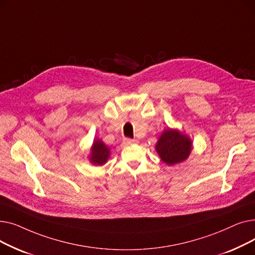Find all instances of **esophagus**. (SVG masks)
Masks as SVG:
<instances>
[{
  "label": "esophagus",
  "mask_w": 255,
  "mask_h": 255,
  "mask_svg": "<svg viewBox=\"0 0 255 255\" xmlns=\"http://www.w3.org/2000/svg\"><path fill=\"white\" fill-rule=\"evenodd\" d=\"M124 142H125V144H132V143L138 142V140H137V139H132V138L126 137V138H124Z\"/></svg>",
  "instance_id": "34e87169"
}]
</instances>
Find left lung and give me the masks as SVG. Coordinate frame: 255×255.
<instances>
[{"instance_id": "8db88e82", "label": "left lung", "mask_w": 255, "mask_h": 255, "mask_svg": "<svg viewBox=\"0 0 255 255\" xmlns=\"http://www.w3.org/2000/svg\"><path fill=\"white\" fill-rule=\"evenodd\" d=\"M192 150L190 137L177 129H166L160 135L156 151L162 161L167 165L181 163L189 157Z\"/></svg>"}]
</instances>
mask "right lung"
Here are the masks:
<instances>
[{
  "instance_id": "right-lung-1",
  "label": "right lung",
  "mask_w": 255,
  "mask_h": 255,
  "mask_svg": "<svg viewBox=\"0 0 255 255\" xmlns=\"http://www.w3.org/2000/svg\"><path fill=\"white\" fill-rule=\"evenodd\" d=\"M111 149L102 140L95 139L93 142L90 154V162L94 165H103L110 158Z\"/></svg>"
}]
</instances>
